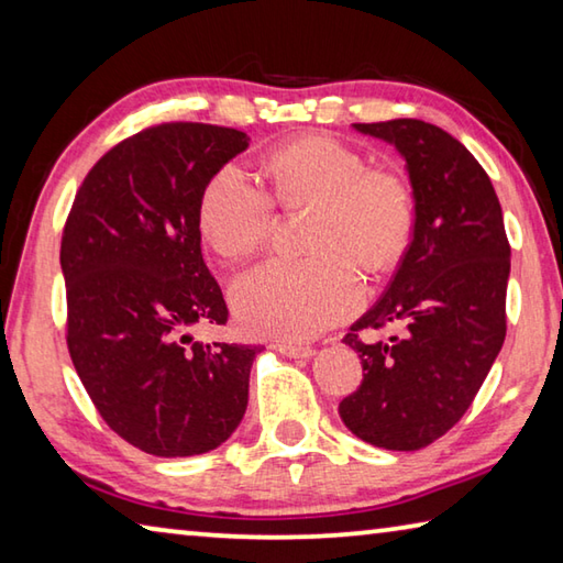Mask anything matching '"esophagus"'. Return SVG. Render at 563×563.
<instances>
[{"label":"esophagus","instance_id":"esophagus-1","mask_svg":"<svg viewBox=\"0 0 563 563\" xmlns=\"http://www.w3.org/2000/svg\"><path fill=\"white\" fill-rule=\"evenodd\" d=\"M271 347H273L275 352H280V355H285V357L305 360V357L316 355V350H312L310 345H295V342H273Z\"/></svg>","mask_w":563,"mask_h":563}]
</instances>
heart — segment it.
<instances>
[{"label":"heart","mask_w":563,"mask_h":563,"mask_svg":"<svg viewBox=\"0 0 563 563\" xmlns=\"http://www.w3.org/2000/svg\"><path fill=\"white\" fill-rule=\"evenodd\" d=\"M271 196L241 168L208 180L198 203L203 241L225 261H243L268 243L275 205L312 213L302 261H268L241 275L231 305L261 338L305 340L347 318L362 300V273L389 271L412 231V196L387 168H365L355 151L328 136H302L265 158Z\"/></svg>","instance_id":"heart-1"}]
</instances>
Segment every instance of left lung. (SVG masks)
<instances>
[{"label":"left lung","instance_id":"obj_1","mask_svg":"<svg viewBox=\"0 0 563 563\" xmlns=\"http://www.w3.org/2000/svg\"><path fill=\"white\" fill-rule=\"evenodd\" d=\"M395 146L415 198L412 241L387 290L345 335L362 385L340 402L347 430L415 452L460 422L507 335L511 247L487 170L460 141L419 119L355 123ZM398 328L389 341L360 331Z\"/></svg>","mask_w":563,"mask_h":563}]
</instances>
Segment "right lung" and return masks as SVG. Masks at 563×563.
Wrapping results in <instances>:
<instances>
[{
    "instance_id": "obj_1",
    "label": "right lung",
    "mask_w": 563,
    "mask_h": 563,
    "mask_svg": "<svg viewBox=\"0 0 563 563\" xmlns=\"http://www.w3.org/2000/svg\"><path fill=\"white\" fill-rule=\"evenodd\" d=\"M247 141L211 123H158L97 161L66 218L71 362L103 422L146 454L211 452L245 415L263 347L203 345L188 330L228 320L203 263L198 203Z\"/></svg>"
}]
</instances>
